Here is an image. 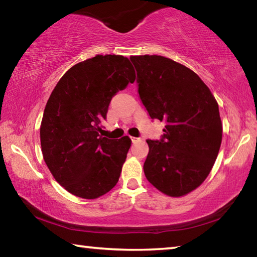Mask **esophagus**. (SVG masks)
I'll list each match as a JSON object with an SVG mask.
<instances>
[{"mask_svg":"<svg viewBox=\"0 0 257 257\" xmlns=\"http://www.w3.org/2000/svg\"><path fill=\"white\" fill-rule=\"evenodd\" d=\"M141 141V138H136V137H132V142H133V144H135V143H137V142H139Z\"/></svg>","mask_w":257,"mask_h":257,"instance_id":"34e87169","label":"esophagus"}]
</instances>
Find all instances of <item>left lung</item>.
<instances>
[{"label": "left lung", "instance_id": "obj_1", "mask_svg": "<svg viewBox=\"0 0 257 257\" xmlns=\"http://www.w3.org/2000/svg\"><path fill=\"white\" fill-rule=\"evenodd\" d=\"M130 60L143 104L152 119L165 122L160 141H146L145 176L168 196H184L203 184L219 154V105L201 78L176 61L161 55Z\"/></svg>", "mask_w": 257, "mask_h": 257}]
</instances>
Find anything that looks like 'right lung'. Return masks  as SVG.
Masks as SVG:
<instances>
[{
	"label": "right lung",
	"mask_w": 257,
	"mask_h": 257,
	"mask_svg": "<svg viewBox=\"0 0 257 257\" xmlns=\"http://www.w3.org/2000/svg\"><path fill=\"white\" fill-rule=\"evenodd\" d=\"M135 78L128 58L96 55L71 67L54 87L41 123L42 153L54 179L75 196L95 199L118 182L132 141L98 132L112 97Z\"/></svg>",
	"instance_id": "obj_1"
}]
</instances>
